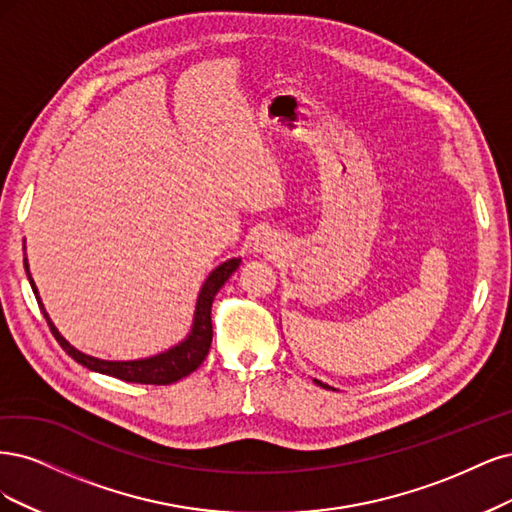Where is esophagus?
Wrapping results in <instances>:
<instances>
[{
	"instance_id": "obj_1",
	"label": "esophagus",
	"mask_w": 512,
	"mask_h": 512,
	"mask_svg": "<svg viewBox=\"0 0 512 512\" xmlns=\"http://www.w3.org/2000/svg\"><path fill=\"white\" fill-rule=\"evenodd\" d=\"M255 251L257 253H263V255H274L278 253V246H276V238L272 234H261L257 240H255Z\"/></svg>"
}]
</instances>
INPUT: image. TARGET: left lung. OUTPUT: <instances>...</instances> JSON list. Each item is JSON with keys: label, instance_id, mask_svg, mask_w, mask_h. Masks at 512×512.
<instances>
[{"label": "left lung", "instance_id": "left-lung-1", "mask_svg": "<svg viewBox=\"0 0 512 512\" xmlns=\"http://www.w3.org/2000/svg\"><path fill=\"white\" fill-rule=\"evenodd\" d=\"M315 383H317V385H321V387H325V389H329V385H325V383H321V381H317V378H315Z\"/></svg>", "mask_w": 512, "mask_h": 512}]
</instances>
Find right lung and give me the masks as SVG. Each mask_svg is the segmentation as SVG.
Segmentation results:
<instances>
[{
	"instance_id": "add662e5",
	"label": "right lung",
	"mask_w": 512,
	"mask_h": 512,
	"mask_svg": "<svg viewBox=\"0 0 512 512\" xmlns=\"http://www.w3.org/2000/svg\"><path fill=\"white\" fill-rule=\"evenodd\" d=\"M23 263H25L29 285L36 293L38 306L42 310V315H44L48 327H51L53 336L61 344V349L68 353L74 361H78L80 366H85L93 372L121 378V381H125V383H142V385H170V383L180 381V378L189 376L193 370L202 366V361L206 359V355L210 351V344H212L210 308H212V302H214V295H217L219 289L227 283V278L240 268V259L234 257V259H227L225 263H221L219 268H214L210 272V276L206 278V283L202 285L200 295H197L193 327H191L189 336L183 342L172 346V349H168V351L155 355V357L136 359V361H106V359H97V357L80 353L57 332L55 323L51 321L48 312L44 310V304H42L40 295H38L34 278H31V274H29L27 257L23 259Z\"/></svg>"
}]
</instances>
